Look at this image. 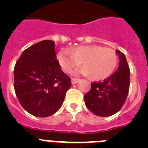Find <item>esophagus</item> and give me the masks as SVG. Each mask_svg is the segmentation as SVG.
<instances>
[{
    "mask_svg": "<svg viewBox=\"0 0 148 148\" xmlns=\"http://www.w3.org/2000/svg\"><path fill=\"white\" fill-rule=\"evenodd\" d=\"M79 80H80V79H79V78H72V84H76V83H78V82H79Z\"/></svg>",
    "mask_w": 148,
    "mask_h": 148,
    "instance_id": "34e87169",
    "label": "esophagus"
}]
</instances>
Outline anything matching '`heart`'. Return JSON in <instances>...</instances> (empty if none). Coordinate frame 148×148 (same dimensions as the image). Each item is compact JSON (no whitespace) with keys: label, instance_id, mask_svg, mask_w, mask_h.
Instances as JSON below:
<instances>
[{"label":"heart","instance_id":"1","mask_svg":"<svg viewBox=\"0 0 148 148\" xmlns=\"http://www.w3.org/2000/svg\"><path fill=\"white\" fill-rule=\"evenodd\" d=\"M57 59L66 73H73L82 63L80 73L90 75L94 81L108 78L118 64V56L113 49L96 45L79 46L70 52L61 50L57 54Z\"/></svg>","mask_w":148,"mask_h":148}]
</instances>
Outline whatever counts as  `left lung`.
I'll return each mask as SVG.
<instances>
[{
  "mask_svg": "<svg viewBox=\"0 0 148 148\" xmlns=\"http://www.w3.org/2000/svg\"><path fill=\"white\" fill-rule=\"evenodd\" d=\"M119 57L118 70L103 82H92L84 95L87 108L96 116H110L121 110L130 88V68L125 56L116 50Z\"/></svg>",
  "mask_w": 148,
  "mask_h": 148,
  "instance_id": "8db88e82",
  "label": "left lung"
}]
</instances>
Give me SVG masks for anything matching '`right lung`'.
Listing matches in <instances>:
<instances>
[{
	"label": "right lung",
	"instance_id": "right-lung-1",
	"mask_svg": "<svg viewBox=\"0 0 148 148\" xmlns=\"http://www.w3.org/2000/svg\"><path fill=\"white\" fill-rule=\"evenodd\" d=\"M71 78L61 70L55 43L41 40L26 49L14 68V88L23 109L47 117L61 108Z\"/></svg>",
	"mask_w": 148,
	"mask_h": 148
}]
</instances>
